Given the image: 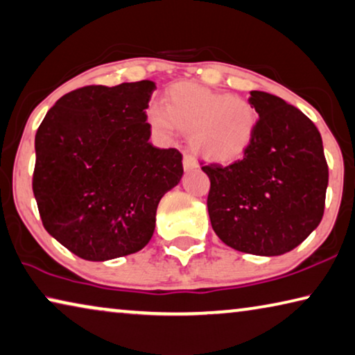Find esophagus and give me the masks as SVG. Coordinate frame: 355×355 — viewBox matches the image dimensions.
<instances>
[{
    "instance_id": "obj_1",
    "label": "esophagus",
    "mask_w": 355,
    "mask_h": 355,
    "mask_svg": "<svg viewBox=\"0 0 355 355\" xmlns=\"http://www.w3.org/2000/svg\"><path fill=\"white\" fill-rule=\"evenodd\" d=\"M183 167L184 171H191V168L198 167V161H196V157L191 153H188V151L183 156Z\"/></svg>"
}]
</instances>
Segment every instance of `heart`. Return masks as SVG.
Instances as JSON below:
<instances>
[{
    "label": "heart",
    "mask_w": 355,
    "mask_h": 355,
    "mask_svg": "<svg viewBox=\"0 0 355 355\" xmlns=\"http://www.w3.org/2000/svg\"><path fill=\"white\" fill-rule=\"evenodd\" d=\"M151 129L171 136L175 126L191 132V145L213 159H230L250 147L257 128V112L250 101L211 93L180 83L167 92L166 105L147 109Z\"/></svg>",
    "instance_id": "b5f03b06"
}]
</instances>
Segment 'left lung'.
Listing matches in <instances>:
<instances>
[{
	"mask_svg": "<svg viewBox=\"0 0 355 355\" xmlns=\"http://www.w3.org/2000/svg\"><path fill=\"white\" fill-rule=\"evenodd\" d=\"M259 114L250 147L229 164L200 161L210 178L211 227L230 248L257 256L294 250L324 215L329 166L318 128L297 107L251 92Z\"/></svg>",
	"mask_w": 355,
	"mask_h": 355,
	"instance_id": "1",
	"label": "left lung"
}]
</instances>
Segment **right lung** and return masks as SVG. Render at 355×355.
<instances>
[{
  "label": "right lung",
  "mask_w": 355,
  "mask_h": 355,
  "mask_svg": "<svg viewBox=\"0 0 355 355\" xmlns=\"http://www.w3.org/2000/svg\"><path fill=\"white\" fill-rule=\"evenodd\" d=\"M150 80L64 94L36 132L33 193L42 226L87 261L132 254L155 232L162 196L183 175L177 148L148 142Z\"/></svg>",
  "instance_id": "obj_1"
}]
</instances>
